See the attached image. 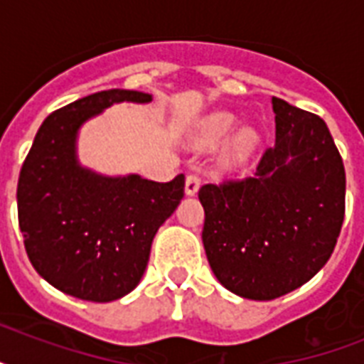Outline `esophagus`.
<instances>
[{
    "label": "esophagus",
    "instance_id": "obj_1",
    "mask_svg": "<svg viewBox=\"0 0 364 364\" xmlns=\"http://www.w3.org/2000/svg\"><path fill=\"white\" fill-rule=\"evenodd\" d=\"M200 188V177L196 173H191L187 176V181H185V194L187 196H194V194L198 193Z\"/></svg>",
    "mask_w": 364,
    "mask_h": 364
}]
</instances>
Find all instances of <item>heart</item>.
Segmentation results:
<instances>
[{
  "mask_svg": "<svg viewBox=\"0 0 364 364\" xmlns=\"http://www.w3.org/2000/svg\"><path fill=\"white\" fill-rule=\"evenodd\" d=\"M236 124H238V117L230 111H213L210 115L202 117L200 121L194 122L193 139L200 147H211V145L223 141ZM259 132L255 130L253 126H238L223 147L221 164L225 168H230V170L243 166L255 154V151L259 147Z\"/></svg>",
  "mask_w": 364,
  "mask_h": 364,
  "instance_id": "1",
  "label": "heart"
}]
</instances>
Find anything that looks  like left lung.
Segmentation results:
<instances>
[{
    "label": "left lung",
    "mask_w": 364,
    "mask_h": 364,
    "mask_svg": "<svg viewBox=\"0 0 364 364\" xmlns=\"http://www.w3.org/2000/svg\"><path fill=\"white\" fill-rule=\"evenodd\" d=\"M276 145L255 177L200 188L205 257L223 287L272 300L327 264L346 210V171L327 124L272 98Z\"/></svg>",
    "instance_id": "1"
}]
</instances>
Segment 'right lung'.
Wrapping results in <instances>:
<instances>
[{"label":"right lung","mask_w":364,"mask_h":364,"mask_svg":"<svg viewBox=\"0 0 364 364\" xmlns=\"http://www.w3.org/2000/svg\"><path fill=\"white\" fill-rule=\"evenodd\" d=\"M149 104L137 90H102L54 111L37 130L18 177L26 253L37 274L75 299L111 302L137 287L154 234L177 210L185 177L104 176L79 162L77 137L113 104Z\"/></svg>","instance_id":"obj_1"}]
</instances>
